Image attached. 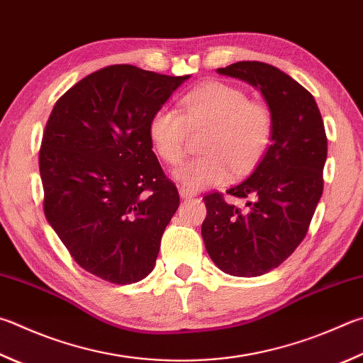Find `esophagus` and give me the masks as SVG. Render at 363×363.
I'll list each match as a JSON object with an SVG mask.
<instances>
[{
    "instance_id": "34e87169",
    "label": "esophagus",
    "mask_w": 363,
    "mask_h": 363,
    "mask_svg": "<svg viewBox=\"0 0 363 363\" xmlns=\"http://www.w3.org/2000/svg\"><path fill=\"white\" fill-rule=\"evenodd\" d=\"M179 195H181V199L187 200V199H192V196H195L196 194L194 192V190H189V189H186V187H181V189H179Z\"/></svg>"
}]
</instances>
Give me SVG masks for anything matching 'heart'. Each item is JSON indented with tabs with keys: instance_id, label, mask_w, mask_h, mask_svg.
I'll list each match as a JSON object with an SVG mask.
<instances>
[{
	"instance_id": "1",
	"label": "heart",
	"mask_w": 363,
	"mask_h": 363,
	"mask_svg": "<svg viewBox=\"0 0 363 363\" xmlns=\"http://www.w3.org/2000/svg\"><path fill=\"white\" fill-rule=\"evenodd\" d=\"M273 113L268 104L249 100L238 85L213 81L181 98V113L159 108L150 116L149 138L168 164L181 163L187 152L190 130L211 128L203 157L181 164L174 177L189 190L225 182L235 168L247 173L265 155L273 138Z\"/></svg>"
}]
</instances>
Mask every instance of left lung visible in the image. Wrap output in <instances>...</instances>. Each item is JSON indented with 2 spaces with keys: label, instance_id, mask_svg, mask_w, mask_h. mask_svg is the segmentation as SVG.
I'll use <instances>...</instances> for the list:
<instances>
[{
  "label": "left lung",
  "instance_id": "8db88e82",
  "mask_svg": "<svg viewBox=\"0 0 363 363\" xmlns=\"http://www.w3.org/2000/svg\"><path fill=\"white\" fill-rule=\"evenodd\" d=\"M262 91L273 113V138L254 173L227 190L246 199L236 208L213 192L203 196L201 236L222 272L255 278L278 268L305 240L324 190L327 136L314 96L284 71L262 62L217 69Z\"/></svg>",
  "mask_w": 363,
  "mask_h": 363
}]
</instances>
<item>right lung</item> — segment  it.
<instances>
[{"mask_svg": "<svg viewBox=\"0 0 363 363\" xmlns=\"http://www.w3.org/2000/svg\"><path fill=\"white\" fill-rule=\"evenodd\" d=\"M189 76L113 65L58 98L39 173L44 216L85 272L133 284L152 272L179 194L164 176L149 121Z\"/></svg>", "mask_w": 363, "mask_h": 363, "instance_id": "right-lung-1", "label": "right lung"}]
</instances>
